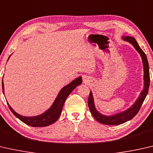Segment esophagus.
<instances>
[{"label":"esophagus","mask_w":153,"mask_h":153,"mask_svg":"<svg viewBox=\"0 0 153 153\" xmlns=\"http://www.w3.org/2000/svg\"><path fill=\"white\" fill-rule=\"evenodd\" d=\"M88 81H89V80L86 76L83 77V82H85V83H88Z\"/></svg>","instance_id":"1"}]
</instances>
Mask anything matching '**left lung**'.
<instances>
[{"instance_id":"obj_1","label":"left lung","mask_w":153,"mask_h":153,"mask_svg":"<svg viewBox=\"0 0 153 153\" xmlns=\"http://www.w3.org/2000/svg\"><path fill=\"white\" fill-rule=\"evenodd\" d=\"M123 39L131 43L136 49V51L140 53L142 57V63L144 67V89L140 93L138 98L136 100L135 103L132 106L123 112L115 114L112 116H106L103 115L97 111L94 105V101L93 95L91 91H90L89 98H88V106L89 108L91 113L93 117L96 119V121L100 122V123L108 125V126H118L122 123H124L127 121H129L134 118L139 112L142 103H143L145 98L149 92V85H150V74H149V65L148 62L147 57L144 52L140 48L139 45L137 44L136 40L134 37L131 36H123Z\"/></svg>"}]
</instances>
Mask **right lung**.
<instances>
[{
    "label": "right lung",
    "instance_id": "right-lung-1",
    "mask_svg": "<svg viewBox=\"0 0 153 153\" xmlns=\"http://www.w3.org/2000/svg\"><path fill=\"white\" fill-rule=\"evenodd\" d=\"M10 57V56H9ZM82 82V78L81 76L78 77L74 81H72L71 83L67 85L64 87L56 97L53 104L44 113L40 115H37L35 117H25L20 115L17 113L16 111L10 106V105L7 102L10 111L12 112L17 118H18L20 121H22L26 125H28L32 127H46L50 126V125L54 123L60 116L62 112V108H63L65 100H66L67 97L71 94V92L73 91L74 88L81 85ZM2 92L4 91V84L3 81H2Z\"/></svg>",
    "mask_w": 153,
    "mask_h": 153
}]
</instances>
